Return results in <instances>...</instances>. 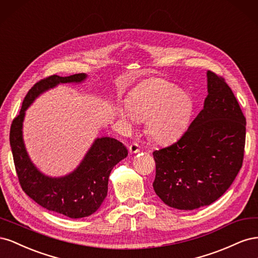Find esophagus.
<instances>
[{"instance_id": "obj_1", "label": "esophagus", "mask_w": 258, "mask_h": 258, "mask_svg": "<svg viewBox=\"0 0 258 258\" xmlns=\"http://www.w3.org/2000/svg\"><path fill=\"white\" fill-rule=\"evenodd\" d=\"M140 150H141V147H140V145L136 142L131 143L130 146H129V153L130 154H136V153H139Z\"/></svg>"}]
</instances>
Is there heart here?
<instances>
[{
    "mask_svg": "<svg viewBox=\"0 0 258 258\" xmlns=\"http://www.w3.org/2000/svg\"><path fill=\"white\" fill-rule=\"evenodd\" d=\"M127 108H118L119 118L134 122L146 120V135L157 143L174 141L188 124L191 100L186 92L160 79L146 82L126 101Z\"/></svg>",
    "mask_w": 258,
    "mask_h": 258,
    "instance_id": "b5f03b06",
    "label": "heart"
}]
</instances>
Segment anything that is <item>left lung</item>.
I'll return each instance as SVG.
<instances>
[{
	"label": "left lung",
	"instance_id": "1",
	"mask_svg": "<svg viewBox=\"0 0 258 258\" xmlns=\"http://www.w3.org/2000/svg\"><path fill=\"white\" fill-rule=\"evenodd\" d=\"M205 106L177 141L154 151L156 195L171 208L194 210L222 197L244 157L246 119L223 76L208 71Z\"/></svg>",
	"mask_w": 258,
	"mask_h": 258
}]
</instances>
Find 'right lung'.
I'll list each match as a JSON object with an SVG mask.
<instances>
[{
  "instance_id": "1",
  "label": "right lung",
  "mask_w": 258,
  "mask_h": 258,
  "mask_svg": "<svg viewBox=\"0 0 258 258\" xmlns=\"http://www.w3.org/2000/svg\"><path fill=\"white\" fill-rule=\"evenodd\" d=\"M85 79L84 73L67 77L50 75L35 83L13 119L10 131L15 169L22 190L44 209L71 218L89 216L101 207L107 195L108 176L114 166L128 156L127 148L112 138L97 139L73 173L51 178L43 175L30 161L21 129L25 111L40 93L59 83H79Z\"/></svg>"
}]
</instances>
